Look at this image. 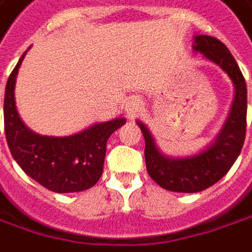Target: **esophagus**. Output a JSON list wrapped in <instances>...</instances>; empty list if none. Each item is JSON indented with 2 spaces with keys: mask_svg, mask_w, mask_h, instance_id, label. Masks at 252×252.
<instances>
[{
  "mask_svg": "<svg viewBox=\"0 0 252 252\" xmlns=\"http://www.w3.org/2000/svg\"><path fill=\"white\" fill-rule=\"evenodd\" d=\"M143 109V100L139 96L129 97L126 102V112L128 114V117H135L136 114H139V112Z\"/></svg>",
  "mask_w": 252,
  "mask_h": 252,
  "instance_id": "obj_1",
  "label": "esophagus"
}]
</instances>
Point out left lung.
Segmentation results:
<instances>
[{
	"instance_id": "1",
	"label": "left lung",
	"mask_w": 252,
	"mask_h": 252,
	"mask_svg": "<svg viewBox=\"0 0 252 252\" xmlns=\"http://www.w3.org/2000/svg\"><path fill=\"white\" fill-rule=\"evenodd\" d=\"M193 41V51L222 68L234 85L233 102L220 132L197 153L174 157L164 155L148 126L136 121L145 138L149 175L162 189L178 193H196L217 184L232 168L246 139L247 85L239 64L220 40L200 34Z\"/></svg>"
}]
</instances>
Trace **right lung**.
<instances>
[{
	"instance_id": "right-lung-1",
	"label": "right lung",
	"mask_w": 252,
	"mask_h": 252,
	"mask_svg": "<svg viewBox=\"0 0 252 252\" xmlns=\"http://www.w3.org/2000/svg\"><path fill=\"white\" fill-rule=\"evenodd\" d=\"M27 51L19 59L5 88V136L12 157L27 175L48 190H87L102 176L106 142L117 128L126 124V119L95 123L68 136H48L32 131L20 119L15 102L16 77Z\"/></svg>"
}]
</instances>
